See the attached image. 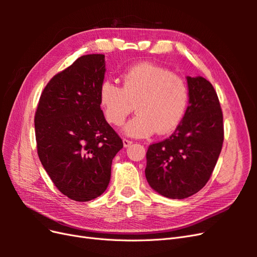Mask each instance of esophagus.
<instances>
[{
    "label": "esophagus",
    "instance_id": "obj_1",
    "mask_svg": "<svg viewBox=\"0 0 257 257\" xmlns=\"http://www.w3.org/2000/svg\"><path fill=\"white\" fill-rule=\"evenodd\" d=\"M132 143H133V142H132V141H130V139H126V138H124L123 139V146L124 147H128V146H131L132 145Z\"/></svg>",
    "mask_w": 257,
    "mask_h": 257
}]
</instances>
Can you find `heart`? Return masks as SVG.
Here are the masks:
<instances>
[{"label": "heart", "mask_w": 257, "mask_h": 257, "mask_svg": "<svg viewBox=\"0 0 257 257\" xmlns=\"http://www.w3.org/2000/svg\"><path fill=\"white\" fill-rule=\"evenodd\" d=\"M99 105L106 121L120 126L134 109L137 112L124 127L135 138L164 135L174 131L188 106V85L169 69L151 63H139L122 74V88L104 80L98 90Z\"/></svg>", "instance_id": "1"}]
</instances>
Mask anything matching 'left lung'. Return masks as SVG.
Returning a JSON list of instances; mask_svg holds the SVG:
<instances>
[{"label": "left lung", "instance_id": "obj_1", "mask_svg": "<svg viewBox=\"0 0 257 257\" xmlns=\"http://www.w3.org/2000/svg\"><path fill=\"white\" fill-rule=\"evenodd\" d=\"M189 106L176 131L147 151L148 183L161 195L183 199L211 177L224 141L223 113L213 85L204 77H186Z\"/></svg>", "mask_w": 257, "mask_h": 257}]
</instances>
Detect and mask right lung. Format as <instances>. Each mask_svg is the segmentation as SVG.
<instances>
[{"label": "right lung", "instance_id": "right-lung-1", "mask_svg": "<svg viewBox=\"0 0 257 257\" xmlns=\"http://www.w3.org/2000/svg\"><path fill=\"white\" fill-rule=\"evenodd\" d=\"M104 54H87L46 85L35 112L37 154L58 190L76 201L106 191L123 143L100 109Z\"/></svg>", "mask_w": 257, "mask_h": 257}]
</instances>
